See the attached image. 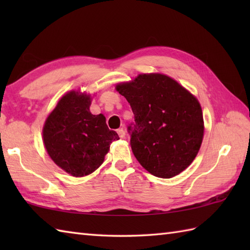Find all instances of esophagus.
Masks as SVG:
<instances>
[{"label":"esophagus","instance_id":"esophagus-1","mask_svg":"<svg viewBox=\"0 0 250 250\" xmlns=\"http://www.w3.org/2000/svg\"><path fill=\"white\" fill-rule=\"evenodd\" d=\"M117 133H118V135L120 136V139H125V132L124 129H119L117 131Z\"/></svg>","mask_w":250,"mask_h":250}]
</instances>
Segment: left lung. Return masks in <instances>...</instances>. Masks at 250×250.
Listing matches in <instances>:
<instances>
[{"instance_id":"1","label":"left lung","mask_w":250,"mask_h":250,"mask_svg":"<svg viewBox=\"0 0 250 250\" xmlns=\"http://www.w3.org/2000/svg\"><path fill=\"white\" fill-rule=\"evenodd\" d=\"M115 88L133 110L130 145L141 166L160 178L185 171L198 155L204 136L198 99L162 73L140 74Z\"/></svg>"}]
</instances>
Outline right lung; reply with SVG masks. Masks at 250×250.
Here are the masks:
<instances>
[{"label": "right lung", "mask_w": 250, "mask_h": 250, "mask_svg": "<svg viewBox=\"0 0 250 250\" xmlns=\"http://www.w3.org/2000/svg\"><path fill=\"white\" fill-rule=\"evenodd\" d=\"M92 95L71 90L58 101L43 126V143L50 159L74 177L93 173L103 163L110 144L119 140L103 114L90 111Z\"/></svg>", "instance_id": "right-lung-1"}]
</instances>
